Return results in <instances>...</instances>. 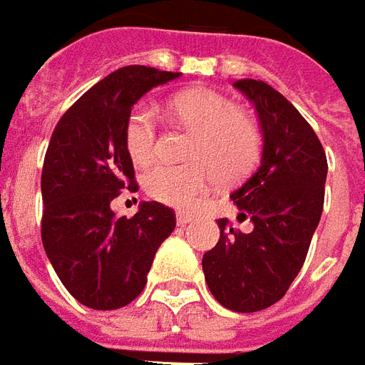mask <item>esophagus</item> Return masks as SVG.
I'll return each mask as SVG.
<instances>
[{
  "instance_id": "1",
  "label": "esophagus",
  "mask_w": 365,
  "mask_h": 365,
  "mask_svg": "<svg viewBox=\"0 0 365 365\" xmlns=\"http://www.w3.org/2000/svg\"><path fill=\"white\" fill-rule=\"evenodd\" d=\"M175 218H178V224H180V226H185V224H190V222H192V214H187V212H182V210H180V212L175 214Z\"/></svg>"
}]
</instances>
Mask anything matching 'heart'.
<instances>
[{"instance_id":"b5f03b06","label":"heart","mask_w":365,"mask_h":365,"mask_svg":"<svg viewBox=\"0 0 365 365\" xmlns=\"http://www.w3.org/2000/svg\"><path fill=\"white\" fill-rule=\"evenodd\" d=\"M170 113L194 131L190 145L192 163H159L145 175V192L161 204L194 207L222 178L236 182L250 173L260 153V133L255 120L240 113L230 98L212 91H192L175 96ZM125 149L137 165L158 158L159 125L147 103L131 108L125 120Z\"/></svg>"}]
</instances>
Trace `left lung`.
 Instances as JSON below:
<instances>
[{
	"instance_id": "8db88e82",
	"label": "left lung",
	"mask_w": 365,
	"mask_h": 365,
	"mask_svg": "<svg viewBox=\"0 0 365 365\" xmlns=\"http://www.w3.org/2000/svg\"><path fill=\"white\" fill-rule=\"evenodd\" d=\"M255 105L262 129L258 168L230 197L248 234L218 220L220 240L202 258L214 299L236 313H252L283 299L305 262L323 212L327 158L315 131L267 82L236 81Z\"/></svg>"
}]
</instances>
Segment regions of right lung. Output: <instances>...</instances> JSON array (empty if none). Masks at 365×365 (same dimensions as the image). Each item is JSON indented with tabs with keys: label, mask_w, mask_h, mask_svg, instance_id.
I'll return each instance as SVG.
<instances>
[{
	"label": "right lung",
	"mask_w": 365,
	"mask_h": 365,
	"mask_svg": "<svg viewBox=\"0 0 365 365\" xmlns=\"http://www.w3.org/2000/svg\"><path fill=\"white\" fill-rule=\"evenodd\" d=\"M180 72L125 66L96 82L58 120L42 168V245L58 279L78 303L98 311L141 295L161 242L175 228L173 210L141 202L117 218L110 202L137 192L125 149V120L151 88Z\"/></svg>",
	"instance_id": "right-lung-1"
}]
</instances>
